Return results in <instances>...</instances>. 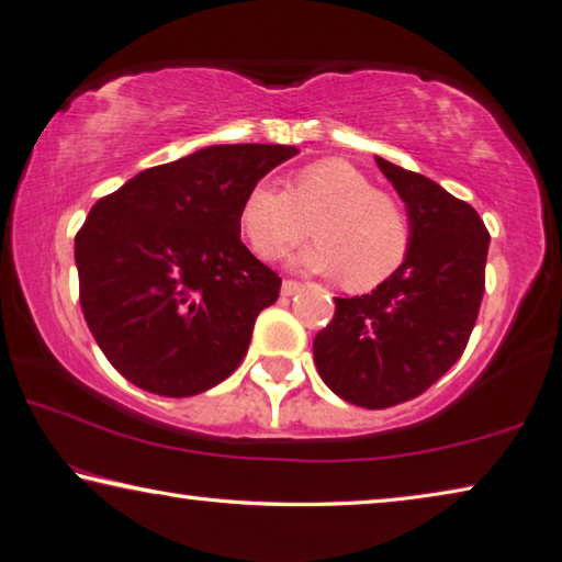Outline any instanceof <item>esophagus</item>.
I'll use <instances>...</instances> for the list:
<instances>
[{"instance_id":"34e87169","label":"esophagus","mask_w":562,"mask_h":562,"mask_svg":"<svg viewBox=\"0 0 562 562\" xmlns=\"http://www.w3.org/2000/svg\"><path fill=\"white\" fill-rule=\"evenodd\" d=\"M302 288H304V284L297 282V280H284L282 282V294H284V297H292V294H297Z\"/></svg>"}]
</instances>
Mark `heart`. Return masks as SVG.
<instances>
[{"label":"heart","mask_w":562,"mask_h":562,"mask_svg":"<svg viewBox=\"0 0 562 562\" xmlns=\"http://www.w3.org/2000/svg\"><path fill=\"white\" fill-rule=\"evenodd\" d=\"M302 268L341 274L351 292L379 288L401 270L413 246V223L403 203L379 191L371 177L346 159H319L294 171L288 191L255 181L238 209V226L252 252L274 260L307 238Z\"/></svg>","instance_id":"1"}]
</instances>
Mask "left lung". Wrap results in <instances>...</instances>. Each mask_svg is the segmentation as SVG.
<instances>
[{
    "label": "left lung",
    "instance_id": "1",
    "mask_svg": "<svg viewBox=\"0 0 562 562\" xmlns=\"http://www.w3.org/2000/svg\"><path fill=\"white\" fill-rule=\"evenodd\" d=\"M375 161L405 201L413 246L371 294L336 297L314 336V363L346 403L383 411L423 395L464 353L484 297L488 231L440 183Z\"/></svg>",
    "mask_w": 562,
    "mask_h": 562
}]
</instances>
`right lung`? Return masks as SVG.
<instances>
[{"instance_id": "right-lung-1", "label": "right lung", "mask_w": 562, "mask_h": 562, "mask_svg": "<svg viewBox=\"0 0 562 562\" xmlns=\"http://www.w3.org/2000/svg\"><path fill=\"white\" fill-rule=\"evenodd\" d=\"M284 145H216L151 167L108 193L76 233L80 310L130 383L189 397L248 353L280 274L243 246L246 191L290 157Z\"/></svg>"}]
</instances>
